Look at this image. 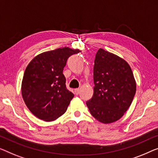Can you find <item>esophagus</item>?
Segmentation results:
<instances>
[{
	"label": "esophagus",
	"mask_w": 158,
	"mask_h": 158,
	"mask_svg": "<svg viewBox=\"0 0 158 158\" xmlns=\"http://www.w3.org/2000/svg\"><path fill=\"white\" fill-rule=\"evenodd\" d=\"M74 92H75V94H77V95H78V94L80 92V89H74Z\"/></svg>",
	"instance_id": "obj_1"
}]
</instances>
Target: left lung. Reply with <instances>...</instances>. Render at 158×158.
Instances as JSON below:
<instances>
[{"label":"left lung","mask_w":158,"mask_h":158,"mask_svg":"<svg viewBox=\"0 0 158 158\" xmlns=\"http://www.w3.org/2000/svg\"><path fill=\"white\" fill-rule=\"evenodd\" d=\"M94 83L93 96L86 103L91 114L105 124L119 120L130 107L136 91L130 65L100 48L94 60Z\"/></svg>","instance_id":"obj_1"}]
</instances>
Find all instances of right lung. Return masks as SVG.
Listing matches in <instances>:
<instances>
[{"label":"right lung","mask_w":158,"mask_h":158,"mask_svg":"<svg viewBox=\"0 0 158 158\" xmlns=\"http://www.w3.org/2000/svg\"><path fill=\"white\" fill-rule=\"evenodd\" d=\"M79 49L58 48L39 54L25 69L21 85L23 98L32 114L53 121L66 112L74 94L66 88L63 69Z\"/></svg>","instance_id":"right-lung-1"}]
</instances>
